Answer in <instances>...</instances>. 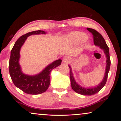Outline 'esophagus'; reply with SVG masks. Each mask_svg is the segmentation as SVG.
<instances>
[{
	"mask_svg": "<svg viewBox=\"0 0 121 121\" xmlns=\"http://www.w3.org/2000/svg\"><path fill=\"white\" fill-rule=\"evenodd\" d=\"M63 62L66 63V64H67V63L71 61V59H70L69 57L68 56H65L62 59Z\"/></svg>",
	"mask_w": 121,
	"mask_h": 121,
	"instance_id": "obj_1",
	"label": "esophagus"
}]
</instances>
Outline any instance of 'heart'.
<instances>
[{
    "instance_id": "obj_1",
    "label": "heart",
    "mask_w": 121,
    "mask_h": 121,
    "mask_svg": "<svg viewBox=\"0 0 121 121\" xmlns=\"http://www.w3.org/2000/svg\"><path fill=\"white\" fill-rule=\"evenodd\" d=\"M70 42L74 44H80L85 41L87 39L85 34L80 32H74L70 34L68 36Z\"/></svg>"
}]
</instances>
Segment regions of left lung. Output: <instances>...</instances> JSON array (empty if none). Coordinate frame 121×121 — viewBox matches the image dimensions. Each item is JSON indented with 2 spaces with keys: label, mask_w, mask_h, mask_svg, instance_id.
Returning a JSON list of instances; mask_svg holds the SVG:
<instances>
[{
  "label": "left lung",
  "mask_w": 121,
  "mask_h": 121,
  "mask_svg": "<svg viewBox=\"0 0 121 121\" xmlns=\"http://www.w3.org/2000/svg\"><path fill=\"white\" fill-rule=\"evenodd\" d=\"M87 30L91 32L93 35V41H94V44L95 46H98L100 49H102L104 51V53L105 54L107 57V65H106L105 68V72L104 77L102 82H100L97 86H95L94 87H90V88H86L84 87L83 86L80 85L77 83L75 81L74 78L73 73H72V70L71 67L68 65L70 69L69 72V76H70V80H71V84L72 89L75 92L79 93V94L84 95H95L97 92H98L100 90L102 89L103 87L105 86V85L107 82V78L108 75V73H109L110 67V57L109 54V47L107 46V43L105 42V41L103 37L99 33L98 31L93 29L87 28Z\"/></svg>",
  "instance_id": "1"
}]
</instances>
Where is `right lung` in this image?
<instances>
[{
  "label": "right lung",
  "instance_id": "1",
  "mask_svg": "<svg viewBox=\"0 0 121 121\" xmlns=\"http://www.w3.org/2000/svg\"><path fill=\"white\" fill-rule=\"evenodd\" d=\"M43 30L28 32L19 38L11 51L9 61V72L13 84L26 93L29 95L41 94L47 91L50 82V72L61 64V59L54 61L36 75H29L23 73L19 65L20 50L28 37L33 35L46 34Z\"/></svg>",
  "mask_w": 121,
  "mask_h": 121
}]
</instances>
